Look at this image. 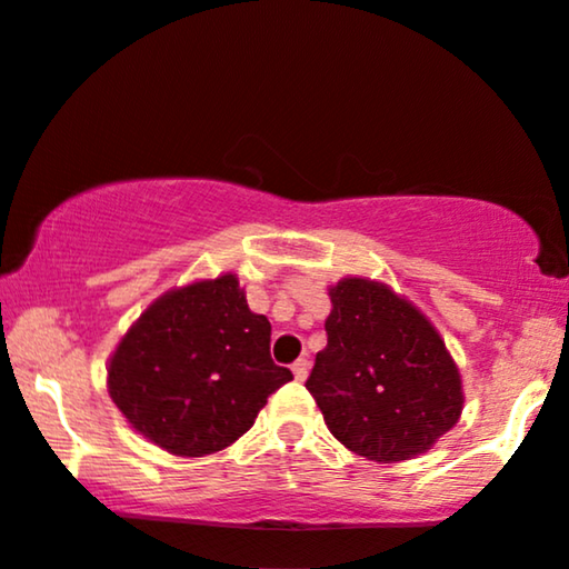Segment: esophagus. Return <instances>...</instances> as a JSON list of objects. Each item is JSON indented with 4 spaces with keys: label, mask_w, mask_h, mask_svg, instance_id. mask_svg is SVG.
Segmentation results:
<instances>
[{
    "label": "esophagus",
    "mask_w": 569,
    "mask_h": 569,
    "mask_svg": "<svg viewBox=\"0 0 569 569\" xmlns=\"http://www.w3.org/2000/svg\"><path fill=\"white\" fill-rule=\"evenodd\" d=\"M291 372H293V377H297L299 382H305V380H307V375H309V361H307V359H299V361H293Z\"/></svg>",
    "instance_id": "34e87169"
}]
</instances>
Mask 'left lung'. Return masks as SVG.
I'll return each instance as SVG.
<instances>
[{
	"instance_id": "1",
	"label": "left lung",
	"mask_w": 569,
	"mask_h": 569,
	"mask_svg": "<svg viewBox=\"0 0 569 569\" xmlns=\"http://www.w3.org/2000/svg\"><path fill=\"white\" fill-rule=\"evenodd\" d=\"M328 346L307 390L338 442L377 463L427 452L463 411L445 340L388 286L343 278L330 289Z\"/></svg>"
}]
</instances>
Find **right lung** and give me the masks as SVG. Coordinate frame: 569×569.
<instances>
[{
    "instance_id": "right-lung-1",
    "label": "right lung",
    "mask_w": 569,
    "mask_h": 569,
    "mask_svg": "<svg viewBox=\"0 0 569 569\" xmlns=\"http://www.w3.org/2000/svg\"><path fill=\"white\" fill-rule=\"evenodd\" d=\"M291 369L270 359V322L249 312L233 276L150 305L109 363V396L142 437L173 456L229 448Z\"/></svg>"
}]
</instances>
